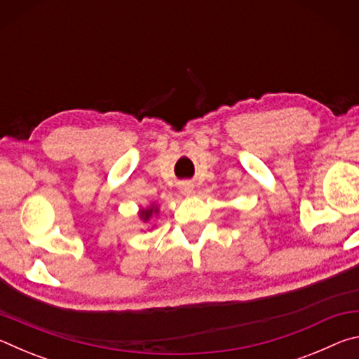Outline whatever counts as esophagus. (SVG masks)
I'll return each instance as SVG.
<instances>
[{"label": "esophagus", "mask_w": 359, "mask_h": 359, "mask_svg": "<svg viewBox=\"0 0 359 359\" xmlns=\"http://www.w3.org/2000/svg\"><path fill=\"white\" fill-rule=\"evenodd\" d=\"M182 193L187 194V196H188V194H191L193 193V185L191 184H184V185H182Z\"/></svg>", "instance_id": "1"}]
</instances>
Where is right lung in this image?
I'll use <instances>...</instances> for the list:
<instances>
[{"label":"right lung","instance_id":"1","mask_svg":"<svg viewBox=\"0 0 359 359\" xmlns=\"http://www.w3.org/2000/svg\"><path fill=\"white\" fill-rule=\"evenodd\" d=\"M158 214V205H155V204H151L150 208H147V209H142L141 212H139V217H141V220L142 222H149L151 217L154 215H156Z\"/></svg>","mask_w":359,"mask_h":359}]
</instances>
